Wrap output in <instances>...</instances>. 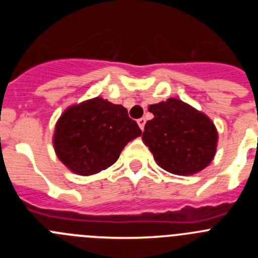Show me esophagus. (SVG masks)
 Instances as JSON below:
<instances>
[{"label": "esophagus", "mask_w": 258, "mask_h": 258, "mask_svg": "<svg viewBox=\"0 0 258 258\" xmlns=\"http://www.w3.org/2000/svg\"><path fill=\"white\" fill-rule=\"evenodd\" d=\"M137 122H138V125H140V127L143 131V129H145V125H146V118H145V117L138 118V121H137Z\"/></svg>", "instance_id": "34e87169"}]
</instances>
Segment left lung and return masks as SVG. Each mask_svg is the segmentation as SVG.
Returning a JSON list of instances; mask_svg holds the SVG:
<instances>
[{
  "label": "left lung",
  "mask_w": 258,
  "mask_h": 258,
  "mask_svg": "<svg viewBox=\"0 0 258 258\" xmlns=\"http://www.w3.org/2000/svg\"><path fill=\"white\" fill-rule=\"evenodd\" d=\"M149 111L154 118L146 122L142 140L163 169L188 175L209 165L218 136L208 116L175 98L151 104Z\"/></svg>",
  "instance_id": "8db88e82"
}]
</instances>
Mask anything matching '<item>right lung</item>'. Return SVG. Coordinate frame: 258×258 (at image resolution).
<instances>
[{
  "instance_id": "1",
  "label": "right lung",
  "mask_w": 258,
  "mask_h": 258,
  "mask_svg": "<svg viewBox=\"0 0 258 258\" xmlns=\"http://www.w3.org/2000/svg\"><path fill=\"white\" fill-rule=\"evenodd\" d=\"M141 134L125 107L94 98L66 109L56 122L54 149L68 169L90 175L115 164L126 143Z\"/></svg>"
}]
</instances>
